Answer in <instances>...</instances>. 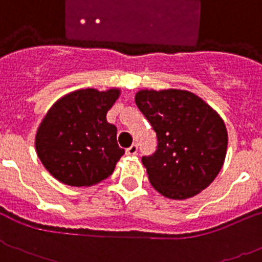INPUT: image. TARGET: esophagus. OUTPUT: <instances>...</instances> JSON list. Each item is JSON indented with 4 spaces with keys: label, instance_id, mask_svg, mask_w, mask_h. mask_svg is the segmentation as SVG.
Instances as JSON below:
<instances>
[{
    "label": "esophagus",
    "instance_id": "34e87169",
    "mask_svg": "<svg viewBox=\"0 0 262 262\" xmlns=\"http://www.w3.org/2000/svg\"><path fill=\"white\" fill-rule=\"evenodd\" d=\"M138 148L137 145H132V146H129V148L126 149V155L127 156H135L136 153H137Z\"/></svg>",
    "mask_w": 262,
    "mask_h": 262
}]
</instances>
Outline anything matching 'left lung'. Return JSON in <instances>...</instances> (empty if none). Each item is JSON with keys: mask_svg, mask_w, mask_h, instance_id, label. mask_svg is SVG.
I'll use <instances>...</instances> for the list:
<instances>
[{"mask_svg": "<svg viewBox=\"0 0 262 262\" xmlns=\"http://www.w3.org/2000/svg\"><path fill=\"white\" fill-rule=\"evenodd\" d=\"M138 109L157 133L158 148L142 157L151 186L164 197L186 200L210 185L228 148L224 120L205 101L181 89H142Z\"/></svg>", "mask_w": 262, "mask_h": 262, "instance_id": "left-lung-1", "label": "left lung"}]
</instances>
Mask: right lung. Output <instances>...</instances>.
Masks as SVG:
<instances>
[{
    "label": "right lung",
    "mask_w": 262,
    "mask_h": 262,
    "mask_svg": "<svg viewBox=\"0 0 262 262\" xmlns=\"http://www.w3.org/2000/svg\"><path fill=\"white\" fill-rule=\"evenodd\" d=\"M121 90H74L56 101L36 133L37 156L50 174L65 185L92 186L107 179L125 150L117 127L106 113Z\"/></svg>",
    "instance_id": "1"
}]
</instances>
